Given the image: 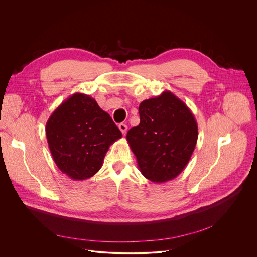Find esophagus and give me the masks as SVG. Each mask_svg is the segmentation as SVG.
Instances as JSON below:
<instances>
[{"instance_id": "1", "label": "esophagus", "mask_w": 257, "mask_h": 257, "mask_svg": "<svg viewBox=\"0 0 257 257\" xmlns=\"http://www.w3.org/2000/svg\"><path fill=\"white\" fill-rule=\"evenodd\" d=\"M119 129L121 130V132L123 134H126V132H127V125L126 124H120L119 125Z\"/></svg>"}]
</instances>
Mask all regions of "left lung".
Masks as SVG:
<instances>
[{
    "instance_id": "8db88e82",
    "label": "left lung",
    "mask_w": 257,
    "mask_h": 257,
    "mask_svg": "<svg viewBox=\"0 0 257 257\" xmlns=\"http://www.w3.org/2000/svg\"><path fill=\"white\" fill-rule=\"evenodd\" d=\"M140 123L127 133L141 174L155 183L176 178L188 164L198 138V126L189 107L173 92L143 100Z\"/></svg>"
}]
</instances>
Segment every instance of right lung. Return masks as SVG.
<instances>
[{"mask_svg": "<svg viewBox=\"0 0 257 257\" xmlns=\"http://www.w3.org/2000/svg\"><path fill=\"white\" fill-rule=\"evenodd\" d=\"M46 135L57 167L75 181L95 175L109 145L122 137L95 99L79 92L69 96L53 112L46 124Z\"/></svg>", "mask_w": 257, "mask_h": 257, "instance_id": "obj_1", "label": "right lung"}]
</instances>
